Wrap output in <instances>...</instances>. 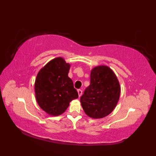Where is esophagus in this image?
Segmentation results:
<instances>
[{
    "mask_svg": "<svg viewBox=\"0 0 156 156\" xmlns=\"http://www.w3.org/2000/svg\"><path fill=\"white\" fill-rule=\"evenodd\" d=\"M78 96L80 97L82 94H83V91H82L81 89H78Z\"/></svg>",
    "mask_w": 156,
    "mask_h": 156,
    "instance_id": "esophagus-1",
    "label": "esophagus"
}]
</instances>
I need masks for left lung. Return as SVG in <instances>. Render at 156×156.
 I'll return each instance as SVG.
<instances>
[{
    "instance_id": "left-lung-1",
    "label": "left lung",
    "mask_w": 156,
    "mask_h": 156,
    "mask_svg": "<svg viewBox=\"0 0 156 156\" xmlns=\"http://www.w3.org/2000/svg\"><path fill=\"white\" fill-rule=\"evenodd\" d=\"M120 94L119 82L113 71L107 66H98L91 70L90 84L80 98L81 105L89 117L102 118L113 112Z\"/></svg>"
}]
</instances>
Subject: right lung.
I'll use <instances>...</instances> for the list:
<instances>
[{"mask_svg": "<svg viewBox=\"0 0 156 156\" xmlns=\"http://www.w3.org/2000/svg\"><path fill=\"white\" fill-rule=\"evenodd\" d=\"M70 65L62 58L51 60L36 76L35 94L42 109L51 115L62 114L78 94L68 76Z\"/></svg>", "mask_w": 156, "mask_h": 156, "instance_id": "1", "label": "right lung"}]
</instances>
